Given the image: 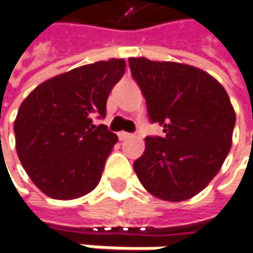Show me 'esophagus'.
Instances as JSON below:
<instances>
[{"label":"esophagus","instance_id":"34e87169","mask_svg":"<svg viewBox=\"0 0 253 253\" xmlns=\"http://www.w3.org/2000/svg\"><path fill=\"white\" fill-rule=\"evenodd\" d=\"M119 140L120 141H125V140H128V138H131L133 137V134H130V133H126V131H120L119 134Z\"/></svg>","mask_w":253,"mask_h":253}]
</instances>
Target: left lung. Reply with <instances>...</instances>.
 Returning <instances> with one entry per match:
<instances>
[{"instance_id":"left-lung-1","label":"left lung","mask_w":253,"mask_h":253,"mask_svg":"<svg viewBox=\"0 0 253 253\" xmlns=\"http://www.w3.org/2000/svg\"><path fill=\"white\" fill-rule=\"evenodd\" d=\"M131 75L147 101L149 119L163 137H147L134 162L144 188L169 202L202 191L226 161L235 125L227 92L202 69L178 62L128 58Z\"/></svg>"}]
</instances>
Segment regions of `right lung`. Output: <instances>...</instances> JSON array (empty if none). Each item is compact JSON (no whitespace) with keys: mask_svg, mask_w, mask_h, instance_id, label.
<instances>
[{"mask_svg":"<svg viewBox=\"0 0 253 253\" xmlns=\"http://www.w3.org/2000/svg\"><path fill=\"white\" fill-rule=\"evenodd\" d=\"M125 69L118 58L72 69L37 85L20 105L13 123L16 152L49 198H80L99 183L118 135L91 118H105L106 99Z\"/></svg>","mask_w":253,"mask_h":253,"instance_id":"right-lung-1","label":"right lung"}]
</instances>
